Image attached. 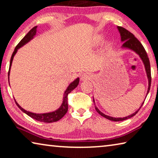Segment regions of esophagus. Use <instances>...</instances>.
<instances>
[{"mask_svg": "<svg viewBox=\"0 0 158 158\" xmlns=\"http://www.w3.org/2000/svg\"><path fill=\"white\" fill-rule=\"evenodd\" d=\"M93 78V75L90 73H84L81 76V80L82 81H89Z\"/></svg>", "mask_w": 158, "mask_h": 158, "instance_id": "34e87169", "label": "esophagus"}]
</instances>
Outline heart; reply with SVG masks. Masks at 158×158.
Here are the masks:
<instances>
[{
    "mask_svg": "<svg viewBox=\"0 0 158 158\" xmlns=\"http://www.w3.org/2000/svg\"><path fill=\"white\" fill-rule=\"evenodd\" d=\"M103 38H104V37L102 35H98L97 37H95V40H93V44L96 45V44H98L99 43H100V42L102 41ZM111 44H112L111 42H109L108 43H107V46L108 47H110V46H111Z\"/></svg>",
    "mask_w": 158,
    "mask_h": 158,
    "instance_id": "b5f03b06",
    "label": "heart"
}]
</instances>
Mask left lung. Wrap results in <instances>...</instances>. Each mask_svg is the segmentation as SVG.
<instances>
[{
	"instance_id": "8db88e82",
	"label": "left lung",
	"mask_w": 158,
	"mask_h": 158,
	"mask_svg": "<svg viewBox=\"0 0 158 158\" xmlns=\"http://www.w3.org/2000/svg\"><path fill=\"white\" fill-rule=\"evenodd\" d=\"M118 29L120 33H121V41L124 42L123 44V47L128 48V49H130L133 51H135V52L137 53L139 56L140 58H141V60H143L144 65H145L147 77H148V92H147V95H148V93L150 90V88H151V65H150L149 58L148 57V55H147L146 50L143 47V45L141 44V42L138 40L137 38H136L135 35H134L132 33H130L129 31H127V29L124 28L123 27H121V26H118ZM93 102H94V104H95L94 99H93ZM143 102L140 106V108L137 111H135V113L130 115V116L124 117V118H114V117L106 116V115L102 113V112L99 110L95 106V110L97 111L98 113L99 114H100L102 116L106 118V119L110 120V121H124V120L130 118L135 116V114H137V112L139 111V109H141V106H142Z\"/></svg>"
}]
</instances>
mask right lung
Instances as JSON below:
<instances>
[{
	"label": "right lung",
	"mask_w": 158,
	"mask_h": 158,
	"mask_svg": "<svg viewBox=\"0 0 158 158\" xmlns=\"http://www.w3.org/2000/svg\"><path fill=\"white\" fill-rule=\"evenodd\" d=\"M37 26H35L31 30L28 32V33L26 35L25 37L21 40L19 42L17 46H16L15 51L12 53V55L11 56V59H10V68H9V71H8V77L10 75V67L12 65V60L13 58H14V56L15 55V53H17V49L19 48H20L21 47H22L23 45H24L26 43H27L28 42H29L33 38V36L35 35L36 33V31H37ZM9 78V77H8ZM79 79L77 78L76 80H74L73 82H72L69 85V86L68 87V89L65 90V94H64V98H63V102L62 103V105L60 106V108L57 109L56 111H53V112H51V113H47V114H34V113H31L30 111H26L25 109H23V108H21V106L18 105V103L16 102H15L17 104V105L21 111L24 112L25 114H26L30 117H31L32 118H33L35 120H37V121H40V122H44V123H53V122H56L58 121H59L60 119L62 118L65 116V114L67 113L68 109V95L69 93L75 89V88L77 86V85L79 84Z\"/></svg>",
	"instance_id": "obj_1"
}]
</instances>
